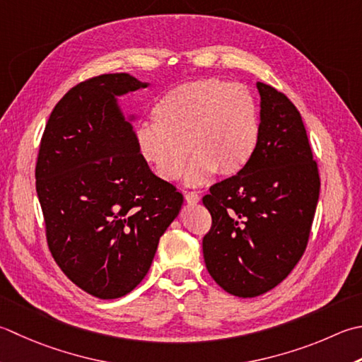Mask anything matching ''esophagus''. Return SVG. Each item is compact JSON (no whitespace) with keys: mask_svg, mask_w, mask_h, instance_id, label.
Instances as JSON below:
<instances>
[{"mask_svg":"<svg viewBox=\"0 0 362 362\" xmlns=\"http://www.w3.org/2000/svg\"><path fill=\"white\" fill-rule=\"evenodd\" d=\"M185 199L188 204H197L201 201V197H199V194L194 193V191H191V193L185 194Z\"/></svg>","mask_w":362,"mask_h":362,"instance_id":"obj_1","label":"esophagus"}]
</instances>
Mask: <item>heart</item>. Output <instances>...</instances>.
I'll list each match as a JSON object with an SVG mask.
<instances>
[{"instance_id":"heart-1","label":"heart","mask_w":362,"mask_h":362,"mask_svg":"<svg viewBox=\"0 0 362 362\" xmlns=\"http://www.w3.org/2000/svg\"><path fill=\"white\" fill-rule=\"evenodd\" d=\"M153 125L134 133L139 157L163 182H174L191 157L188 185H202L214 173H242L256 152L259 112L243 84L199 78L173 88L155 103Z\"/></svg>"}]
</instances>
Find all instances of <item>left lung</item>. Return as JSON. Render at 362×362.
<instances>
[{
    "mask_svg": "<svg viewBox=\"0 0 362 362\" xmlns=\"http://www.w3.org/2000/svg\"><path fill=\"white\" fill-rule=\"evenodd\" d=\"M257 89L256 152L242 173L215 183L202 199L214 221L202 242L205 267L240 298L267 293L298 264L320 194L298 110L268 84L257 83Z\"/></svg>",
    "mask_w": 362,
    "mask_h": 362,
    "instance_id": "8db88e82",
    "label": "left lung"
}]
</instances>
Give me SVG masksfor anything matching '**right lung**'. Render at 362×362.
Returning <instances> with one entry per match:
<instances>
[{"label":"right lung","mask_w":362,"mask_h":362,"mask_svg":"<svg viewBox=\"0 0 362 362\" xmlns=\"http://www.w3.org/2000/svg\"><path fill=\"white\" fill-rule=\"evenodd\" d=\"M143 83L106 74L76 84L49 115L35 189L56 264L84 292L120 298L144 279L183 194L139 157L119 97Z\"/></svg>","instance_id":"add662e5"}]
</instances>
